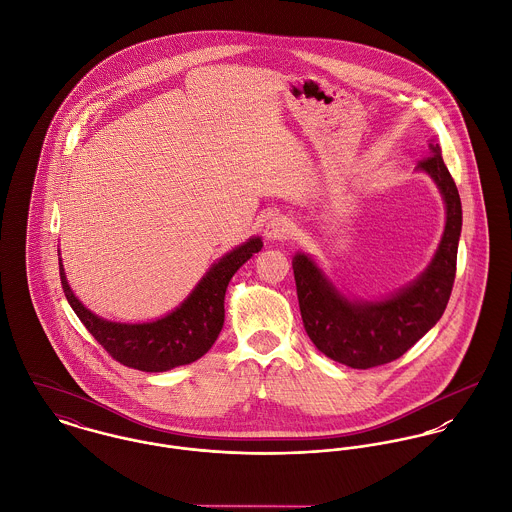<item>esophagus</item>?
Masks as SVG:
<instances>
[{
    "label": "esophagus",
    "mask_w": 512,
    "mask_h": 512,
    "mask_svg": "<svg viewBox=\"0 0 512 512\" xmlns=\"http://www.w3.org/2000/svg\"><path fill=\"white\" fill-rule=\"evenodd\" d=\"M294 233V224L290 218L286 216H277L273 218L267 228H265V235L269 241H286L290 235Z\"/></svg>",
    "instance_id": "esophagus-1"
}]
</instances>
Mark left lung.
Instances as JSON below:
<instances>
[{"label":"left lung","instance_id":"obj_1","mask_svg":"<svg viewBox=\"0 0 512 512\" xmlns=\"http://www.w3.org/2000/svg\"><path fill=\"white\" fill-rule=\"evenodd\" d=\"M416 171L436 182L446 204V228L430 265L412 283L381 300L349 298L310 255L296 253L292 259L308 338L326 357L351 369H371L404 355L436 326L452 294L461 200L438 143H430V157L420 161Z\"/></svg>","mask_w":512,"mask_h":512}]
</instances>
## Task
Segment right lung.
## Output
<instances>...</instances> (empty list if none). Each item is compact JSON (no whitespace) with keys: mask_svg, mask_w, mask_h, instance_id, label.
<instances>
[{"mask_svg":"<svg viewBox=\"0 0 512 512\" xmlns=\"http://www.w3.org/2000/svg\"><path fill=\"white\" fill-rule=\"evenodd\" d=\"M261 247V237H251L231 249L208 269L180 306L159 320L143 324L112 322L88 310L72 292L58 259L60 283L80 322L115 361L131 369L161 373L188 365L208 353L224 328V298L229 281Z\"/></svg>","mask_w":512,"mask_h":512,"instance_id":"right-lung-1","label":"right lung"}]
</instances>
